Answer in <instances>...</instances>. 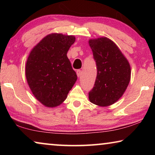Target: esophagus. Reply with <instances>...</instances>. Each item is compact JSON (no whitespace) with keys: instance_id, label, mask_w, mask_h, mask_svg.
I'll return each mask as SVG.
<instances>
[{"instance_id":"34e87169","label":"esophagus","mask_w":155,"mask_h":155,"mask_svg":"<svg viewBox=\"0 0 155 155\" xmlns=\"http://www.w3.org/2000/svg\"><path fill=\"white\" fill-rule=\"evenodd\" d=\"M77 74L78 78L81 77V70H77Z\"/></svg>"}]
</instances>
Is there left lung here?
Wrapping results in <instances>:
<instances>
[{
    "instance_id": "left-lung-1",
    "label": "left lung",
    "mask_w": 155,
    "mask_h": 155,
    "mask_svg": "<svg viewBox=\"0 0 155 155\" xmlns=\"http://www.w3.org/2000/svg\"><path fill=\"white\" fill-rule=\"evenodd\" d=\"M97 67L94 86L89 92L91 103L101 107L115 103L122 96L130 79V66L114 41L107 38L90 40Z\"/></svg>"
}]
</instances>
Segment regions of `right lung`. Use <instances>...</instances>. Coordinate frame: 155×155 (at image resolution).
<instances>
[{
  "mask_svg": "<svg viewBox=\"0 0 155 155\" xmlns=\"http://www.w3.org/2000/svg\"><path fill=\"white\" fill-rule=\"evenodd\" d=\"M75 37L51 33L31 51L26 64L28 86L37 100L47 107L59 106L77 80L67 52Z\"/></svg>",
  "mask_w": 155,
  "mask_h": 155,
  "instance_id": "1",
  "label": "right lung"
}]
</instances>
